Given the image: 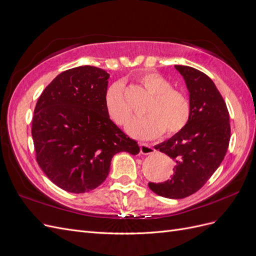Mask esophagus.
Here are the masks:
<instances>
[{
  "label": "esophagus",
  "instance_id": "34e87169",
  "mask_svg": "<svg viewBox=\"0 0 256 256\" xmlns=\"http://www.w3.org/2000/svg\"><path fill=\"white\" fill-rule=\"evenodd\" d=\"M140 147H141V154H150L154 152V147H152L150 144H147V143H141Z\"/></svg>",
  "mask_w": 256,
  "mask_h": 256
}]
</instances>
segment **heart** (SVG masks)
Listing matches in <instances>:
<instances>
[{"label":"heart","instance_id":"b5f03b06","mask_svg":"<svg viewBox=\"0 0 256 256\" xmlns=\"http://www.w3.org/2000/svg\"><path fill=\"white\" fill-rule=\"evenodd\" d=\"M144 88L152 95L145 113L131 120L127 131L136 138H152L164 134L172 136L182 130L190 120L191 106L184 92L173 88V84L158 72H147L140 78ZM104 106L108 115L118 125L129 120L132 109L125 96V85L116 81L106 90Z\"/></svg>","mask_w":256,"mask_h":256}]
</instances>
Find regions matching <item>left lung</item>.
Masks as SVG:
<instances>
[{
  "label": "left lung",
  "mask_w": 256,
  "mask_h": 256,
  "mask_svg": "<svg viewBox=\"0 0 256 256\" xmlns=\"http://www.w3.org/2000/svg\"><path fill=\"white\" fill-rule=\"evenodd\" d=\"M186 82L191 106L190 120L182 130L154 150L175 160L172 177L150 182V189L168 198H187L203 187L226 156L230 138V115L214 81L196 68L175 65Z\"/></svg>",
  "instance_id": "obj_1"
}]
</instances>
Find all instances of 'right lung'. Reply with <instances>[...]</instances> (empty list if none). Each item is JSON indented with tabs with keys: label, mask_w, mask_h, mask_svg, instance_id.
<instances>
[{
	"label": "right lung",
	"mask_w": 256,
	"mask_h": 256,
	"mask_svg": "<svg viewBox=\"0 0 256 256\" xmlns=\"http://www.w3.org/2000/svg\"><path fill=\"white\" fill-rule=\"evenodd\" d=\"M109 78L102 68L74 67L56 76L38 98L32 122L36 159L65 191L94 190L109 175L115 154L140 152L106 113Z\"/></svg>",
	"instance_id": "right-lung-1"
}]
</instances>
